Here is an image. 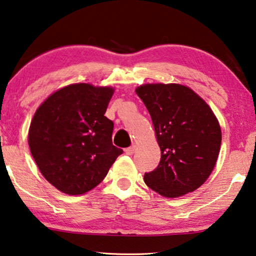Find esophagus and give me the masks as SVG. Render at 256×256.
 <instances>
[{
	"label": "esophagus",
	"instance_id": "1",
	"mask_svg": "<svg viewBox=\"0 0 256 256\" xmlns=\"http://www.w3.org/2000/svg\"><path fill=\"white\" fill-rule=\"evenodd\" d=\"M136 146H132L125 148V153H126L128 156H132L133 153L136 152Z\"/></svg>",
	"mask_w": 256,
	"mask_h": 256
}]
</instances>
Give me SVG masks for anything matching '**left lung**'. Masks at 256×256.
<instances>
[{
    "mask_svg": "<svg viewBox=\"0 0 256 256\" xmlns=\"http://www.w3.org/2000/svg\"><path fill=\"white\" fill-rule=\"evenodd\" d=\"M136 94L150 113L161 150L159 166L144 174L148 188L168 198L205 182L220 150V123L206 102L178 84H146Z\"/></svg>",
    "mask_w": 256,
    "mask_h": 256,
    "instance_id": "left-lung-1",
    "label": "left lung"
}]
</instances>
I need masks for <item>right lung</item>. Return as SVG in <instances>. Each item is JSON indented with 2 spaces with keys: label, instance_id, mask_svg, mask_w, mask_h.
I'll return each mask as SVG.
<instances>
[{
  "label": "right lung",
  "instance_id": "add662e5",
  "mask_svg": "<svg viewBox=\"0 0 256 256\" xmlns=\"http://www.w3.org/2000/svg\"><path fill=\"white\" fill-rule=\"evenodd\" d=\"M110 87L72 84L54 92L32 118L29 146L49 182L67 194L100 184L122 148L112 143L114 123L105 116Z\"/></svg>",
  "mask_w": 256,
  "mask_h": 256
}]
</instances>
